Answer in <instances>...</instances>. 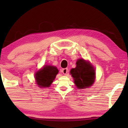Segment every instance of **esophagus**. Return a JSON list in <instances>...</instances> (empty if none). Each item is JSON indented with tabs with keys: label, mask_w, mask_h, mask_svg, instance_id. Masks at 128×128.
<instances>
[{
	"label": "esophagus",
	"mask_w": 128,
	"mask_h": 128,
	"mask_svg": "<svg viewBox=\"0 0 128 128\" xmlns=\"http://www.w3.org/2000/svg\"><path fill=\"white\" fill-rule=\"evenodd\" d=\"M68 68H63V69H62V72L65 75L67 74V73H68Z\"/></svg>",
	"instance_id": "1"
}]
</instances>
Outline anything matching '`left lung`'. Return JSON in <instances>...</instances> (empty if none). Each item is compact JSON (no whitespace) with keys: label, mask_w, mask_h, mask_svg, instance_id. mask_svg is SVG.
<instances>
[{"label":"left lung","mask_w":128,"mask_h":128,"mask_svg":"<svg viewBox=\"0 0 128 128\" xmlns=\"http://www.w3.org/2000/svg\"><path fill=\"white\" fill-rule=\"evenodd\" d=\"M70 73L78 89L89 88L95 81V72L94 66L89 62L83 59L77 60L76 66L71 69Z\"/></svg>","instance_id":"1"}]
</instances>
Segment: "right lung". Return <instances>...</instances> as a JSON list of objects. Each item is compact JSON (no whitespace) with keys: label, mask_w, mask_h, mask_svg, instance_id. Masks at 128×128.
Wrapping results in <instances>:
<instances>
[{"label":"right lung","mask_w":128,"mask_h":128,"mask_svg":"<svg viewBox=\"0 0 128 128\" xmlns=\"http://www.w3.org/2000/svg\"><path fill=\"white\" fill-rule=\"evenodd\" d=\"M59 72L55 66H44L35 73L36 84L40 88H48L55 80L56 74Z\"/></svg>","instance_id":"1"}]
</instances>
